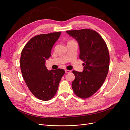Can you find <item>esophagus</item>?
<instances>
[{
	"label": "esophagus",
	"instance_id": "1",
	"mask_svg": "<svg viewBox=\"0 0 130 130\" xmlns=\"http://www.w3.org/2000/svg\"><path fill=\"white\" fill-rule=\"evenodd\" d=\"M65 73H70V72H71V71H70V70H65Z\"/></svg>",
	"mask_w": 130,
	"mask_h": 130
}]
</instances>
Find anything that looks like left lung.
<instances>
[{
    "mask_svg": "<svg viewBox=\"0 0 130 130\" xmlns=\"http://www.w3.org/2000/svg\"><path fill=\"white\" fill-rule=\"evenodd\" d=\"M66 32L76 40L79 58L84 62L82 72L73 71L75 78L72 82V88L79 98H89L98 91L107 76L110 64L107 45L100 34L92 29Z\"/></svg>",
    "mask_w": 130,
    "mask_h": 130,
    "instance_id": "left-lung-1",
    "label": "left lung"
}]
</instances>
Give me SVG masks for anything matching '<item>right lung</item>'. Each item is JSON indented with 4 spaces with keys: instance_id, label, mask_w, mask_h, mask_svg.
I'll use <instances>...</instances> for the list:
<instances>
[{
    "instance_id": "add662e5",
    "label": "right lung",
    "mask_w": 130,
    "mask_h": 130,
    "mask_svg": "<svg viewBox=\"0 0 130 130\" xmlns=\"http://www.w3.org/2000/svg\"><path fill=\"white\" fill-rule=\"evenodd\" d=\"M61 32L41 34L31 38L21 53L20 66L23 77L30 92L37 99L48 101L56 94L65 71H48L46 60L51 56L52 48Z\"/></svg>"
}]
</instances>
